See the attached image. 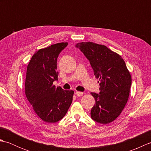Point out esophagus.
Segmentation results:
<instances>
[{"label": "esophagus", "mask_w": 151, "mask_h": 151, "mask_svg": "<svg viewBox=\"0 0 151 151\" xmlns=\"http://www.w3.org/2000/svg\"><path fill=\"white\" fill-rule=\"evenodd\" d=\"M75 94L76 96H78V97H81V96L83 95V93L81 91H76Z\"/></svg>", "instance_id": "1"}]
</instances>
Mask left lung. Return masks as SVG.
<instances>
[{
  "label": "left lung",
  "instance_id": "left-lung-1",
  "mask_svg": "<svg viewBox=\"0 0 151 151\" xmlns=\"http://www.w3.org/2000/svg\"><path fill=\"white\" fill-rule=\"evenodd\" d=\"M75 47L89 60L100 83V93H91L95 99L91 117L99 123H110L127 104L132 84L130 74L121 56L107 47L92 42L78 43Z\"/></svg>",
  "mask_w": 151,
  "mask_h": 151
}]
</instances>
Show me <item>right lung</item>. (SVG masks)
<instances>
[{
    "label": "right lung",
    "mask_w": 151,
    "mask_h": 151,
    "mask_svg": "<svg viewBox=\"0 0 151 151\" xmlns=\"http://www.w3.org/2000/svg\"><path fill=\"white\" fill-rule=\"evenodd\" d=\"M67 43L51 45L35 53L28 63L25 94L34 111L43 121L54 123L65 116L74 91L53 85L58 81L57 59Z\"/></svg>",
    "instance_id": "add662e5"
}]
</instances>
